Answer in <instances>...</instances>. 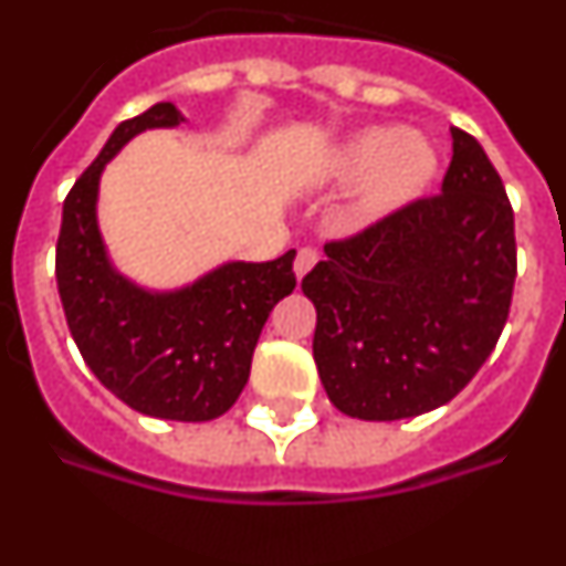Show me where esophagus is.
Wrapping results in <instances>:
<instances>
[{
  "mask_svg": "<svg viewBox=\"0 0 566 566\" xmlns=\"http://www.w3.org/2000/svg\"><path fill=\"white\" fill-rule=\"evenodd\" d=\"M314 263H317V249H312V247L300 249L297 258H294V274H297V280L306 277V274L312 272Z\"/></svg>",
  "mask_w": 566,
  "mask_h": 566,
  "instance_id": "34e87169",
  "label": "esophagus"
}]
</instances>
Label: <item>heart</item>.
<instances>
[{
    "instance_id": "heart-1",
    "label": "heart",
    "mask_w": 566,
    "mask_h": 566,
    "mask_svg": "<svg viewBox=\"0 0 566 566\" xmlns=\"http://www.w3.org/2000/svg\"><path fill=\"white\" fill-rule=\"evenodd\" d=\"M439 167L431 138L388 124L357 129L328 158L337 181H357L345 203L352 227H371L417 203L433 187Z\"/></svg>"
}]
</instances>
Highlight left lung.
<instances>
[{"label": "left lung", "instance_id": "left-lung-1", "mask_svg": "<svg viewBox=\"0 0 566 566\" xmlns=\"http://www.w3.org/2000/svg\"><path fill=\"white\" fill-rule=\"evenodd\" d=\"M442 195L326 243L303 277L334 408L394 422L451 402L496 348L516 283L513 209L482 144L453 127Z\"/></svg>", "mask_w": 566, "mask_h": 566}]
</instances>
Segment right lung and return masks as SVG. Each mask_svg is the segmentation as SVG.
Segmentation results:
<instances>
[{
	"label": "right lung",
	"instance_id": "obj_1",
	"mask_svg": "<svg viewBox=\"0 0 566 566\" xmlns=\"http://www.w3.org/2000/svg\"><path fill=\"white\" fill-rule=\"evenodd\" d=\"M181 122V109L161 102L113 129L64 198L56 283L70 334L104 388L147 417L209 422L243 391L269 312L294 292L297 252L232 260L175 292H149L115 272L96 218L104 167L144 129Z\"/></svg>",
	"mask_w": 566,
	"mask_h": 566
}]
</instances>
